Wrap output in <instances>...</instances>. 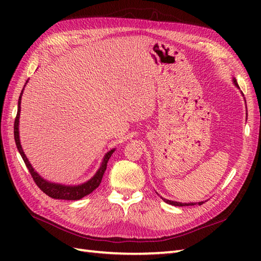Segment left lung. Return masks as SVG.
<instances>
[{
    "label": "left lung",
    "mask_w": 261,
    "mask_h": 261,
    "mask_svg": "<svg viewBox=\"0 0 261 261\" xmlns=\"http://www.w3.org/2000/svg\"><path fill=\"white\" fill-rule=\"evenodd\" d=\"M233 83H234V85L239 88V85H238V83H237V81H236V79H233ZM243 95V94H242ZM163 198V197H162ZM164 199V202H166V203H168V204H170V205H174V206H190V205H195L196 203H180V202H174V201H169V199H166V198H163ZM204 202H198V205H202Z\"/></svg>",
    "instance_id": "8db88e82"
}]
</instances>
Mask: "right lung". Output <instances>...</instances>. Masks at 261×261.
Instances as JSON below:
<instances>
[{"label":"right lung","mask_w":261,"mask_h":261,"mask_svg":"<svg viewBox=\"0 0 261 261\" xmlns=\"http://www.w3.org/2000/svg\"><path fill=\"white\" fill-rule=\"evenodd\" d=\"M25 86V85H24ZM22 93H23V90H22L20 96H19V101H18V113H16L15 120H14V140H15V145L16 148L21 154L22 159L27 166V168L29 169V173L31 174L33 180L37 184V186L40 188V190L47 194L48 196H50L53 198L56 199H68V201H77V199H81L84 196L91 194L95 188L98 187V185L101 184L104 171L107 170V165L110 157L112 156V153L114 152L115 149H112L110 150L108 153H105V156L102 160L101 167L98 168L96 171V174L94 175L90 180H87L84 184L81 185H75V186H67V185H62V184H56V182H50L46 179H43L42 177L39 175L37 171L33 169L31 164L29 163V160L25 157V154L22 150L21 143H20V138H19V119H20V111H21V97H22Z\"/></svg>","instance_id":"right-lung-1"}]
</instances>
